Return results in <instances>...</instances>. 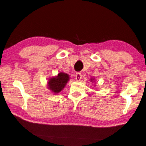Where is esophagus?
Returning <instances> with one entry per match:
<instances>
[{
	"instance_id": "obj_1",
	"label": "esophagus",
	"mask_w": 146,
	"mask_h": 146,
	"mask_svg": "<svg viewBox=\"0 0 146 146\" xmlns=\"http://www.w3.org/2000/svg\"><path fill=\"white\" fill-rule=\"evenodd\" d=\"M75 77H76V80L77 81H80V80L82 78V75H81V73L80 72H77L75 74Z\"/></svg>"
}]
</instances>
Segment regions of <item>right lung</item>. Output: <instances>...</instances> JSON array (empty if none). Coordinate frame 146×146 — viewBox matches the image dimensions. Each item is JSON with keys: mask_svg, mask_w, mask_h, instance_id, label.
Segmentation results:
<instances>
[{"mask_svg": "<svg viewBox=\"0 0 146 146\" xmlns=\"http://www.w3.org/2000/svg\"><path fill=\"white\" fill-rule=\"evenodd\" d=\"M69 75L66 73H60L56 77H53L48 81V88L53 93H58L66 84L69 80Z\"/></svg>", "mask_w": 146, "mask_h": 146, "instance_id": "obj_1", "label": "right lung"}]
</instances>
